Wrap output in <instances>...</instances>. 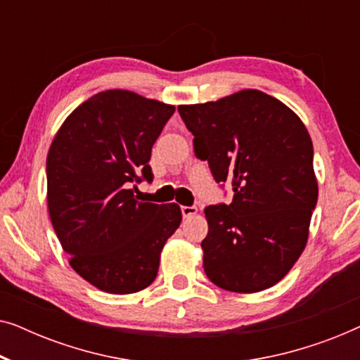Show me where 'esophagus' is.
I'll return each instance as SVG.
<instances>
[{"mask_svg":"<svg viewBox=\"0 0 360 360\" xmlns=\"http://www.w3.org/2000/svg\"><path fill=\"white\" fill-rule=\"evenodd\" d=\"M196 211H198V208H196L195 205L181 206V214H184V218H190V216L196 214Z\"/></svg>","mask_w":360,"mask_h":360,"instance_id":"esophagus-1","label":"esophagus"}]
</instances>
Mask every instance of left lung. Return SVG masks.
<instances>
[{
	"mask_svg": "<svg viewBox=\"0 0 360 360\" xmlns=\"http://www.w3.org/2000/svg\"><path fill=\"white\" fill-rule=\"evenodd\" d=\"M195 155L233 201L205 208L203 269L219 288L254 293L280 282L302 255L318 201L313 144L295 112L259 90L179 106Z\"/></svg>",
	"mask_w": 360,
	"mask_h": 360,
	"instance_id": "obj_1",
	"label": "left lung"
}]
</instances>
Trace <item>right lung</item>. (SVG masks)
Masks as SVG:
<instances>
[{"instance_id": "1", "label": "right lung", "mask_w": 360, "mask_h": 360, "mask_svg": "<svg viewBox=\"0 0 360 360\" xmlns=\"http://www.w3.org/2000/svg\"><path fill=\"white\" fill-rule=\"evenodd\" d=\"M175 106L127 90L91 96L67 117L47 155L49 214L75 272L108 293L154 282L180 206L141 201L152 146Z\"/></svg>"}]
</instances>
